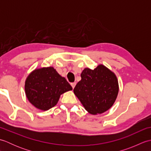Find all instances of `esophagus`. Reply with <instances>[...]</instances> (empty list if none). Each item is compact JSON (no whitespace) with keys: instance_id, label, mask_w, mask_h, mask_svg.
<instances>
[{"instance_id":"esophagus-1","label":"esophagus","mask_w":151,"mask_h":151,"mask_svg":"<svg viewBox=\"0 0 151 151\" xmlns=\"http://www.w3.org/2000/svg\"><path fill=\"white\" fill-rule=\"evenodd\" d=\"M70 85H71L72 88L74 89V88H75V86H76V82H73V83H71V84H70Z\"/></svg>"}]
</instances>
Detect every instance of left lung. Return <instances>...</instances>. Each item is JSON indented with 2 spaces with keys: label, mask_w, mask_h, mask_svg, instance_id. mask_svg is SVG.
<instances>
[{
  "label": "left lung",
  "mask_w": 151,
  "mask_h": 151,
  "mask_svg": "<svg viewBox=\"0 0 151 151\" xmlns=\"http://www.w3.org/2000/svg\"><path fill=\"white\" fill-rule=\"evenodd\" d=\"M73 91L89 114L97 115L108 110L119 92L117 76L106 67L99 65L93 70L85 68Z\"/></svg>",
  "instance_id": "1"
}]
</instances>
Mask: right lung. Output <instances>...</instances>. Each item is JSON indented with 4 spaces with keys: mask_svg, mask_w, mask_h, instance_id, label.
Returning <instances> with one entry per match:
<instances>
[{
    "mask_svg": "<svg viewBox=\"0 0 151 151\" xmlns=\"http://www.w3.org/2000/svg\"><path fill=\"white\" fill-rule=\"evenodd\" d=\"M72 89L67 80L52 67L36 69L28 76L24 85L28 100L43 111L54 107L61 95Z\"/></svg>",
    "mask_w": 151,
    "mask_h": 151,
    "instance_id": "1",
    "label": "right lung"
}]
</instances>
